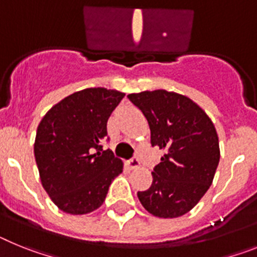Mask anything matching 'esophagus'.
Wrapping results in <instances>:
<instances>
[{
	"label": "esophagus",
	"instance_id": "obj_1",
	"mask_svg": "<svg viewBox=\"0 0 257 257\" xmlns=\"http://www.w3.org/2000/svg\"><path fill=\"white\" fill-rule=\"evenodd\" d=\"M126 166H128L129 169H137L140 167V162H138L137 158H132L131 160L126 162Z\"/></svg>",
	"mask_w": 257,
	"mask_h": 257
}]
</instances>
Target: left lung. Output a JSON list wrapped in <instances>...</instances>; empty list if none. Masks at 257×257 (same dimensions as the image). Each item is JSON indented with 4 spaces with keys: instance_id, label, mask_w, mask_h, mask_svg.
I'll return each instance as SVG.
<instances>
[{
    "instance_id": "obj_1",
    "label": "left lung",
    "mask_w": 257,
    "mask_h": 257,
    "mask_svg": "<svg viewBox=\"0 0 257 257\" xmlns=\"http://www.w3.org/2000/svg\"><path fill=\"white\" fill-rule=\"evenodd\" d=\"M147 119L151 145L164 150L153 184L137 196L144 208L162 218L185 215L207 193L220 162L215 125L186 95L164 89L128 95Z\"/></svg>"
}]
</instances>
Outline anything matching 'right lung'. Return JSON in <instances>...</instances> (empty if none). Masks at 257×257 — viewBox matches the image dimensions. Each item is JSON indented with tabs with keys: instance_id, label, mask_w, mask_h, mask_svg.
<instances>
[{
	"instance_id": "obj_1",
	"label": "right lung",
	"mask_w": 257,
	"mask_h": 257,
	"mask_svg": "<svg viewBox=\"0 0 257 257\" xmlns=\"http://www.w3.org/2000/svg\"><path fill=\"white\" fill-rule=\"evenodd\" d=\"M124 93L106 88L76 91L51 107L37 126L35 158L41 184L55 206L85 215L103 204L122 162L102 150L107 120Z\"/></svg>"
}]
</instances>
